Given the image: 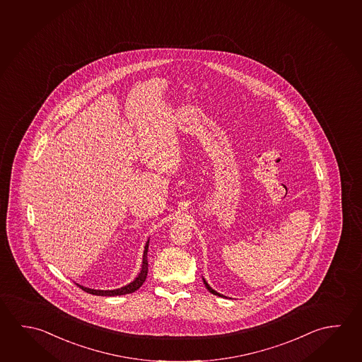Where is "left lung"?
Segmentation results:
<instances>
[{"label":"left lung","instance_id":"1","mask_svg":"<svg viewBox=\"0 0 362 362\" xmlns=\"http://www.w3.org/2000/svg\"><path fill=\"white\" fill-rule=\"evenodd\" d=\"M202 279L203 284H204V286H206V288H207V290H209V291L211 292V293H214V295H217V296H221V298H225V296H223V295H221V293H218V292L215 291V290H214V288H212V287H211V286H209V284H207V281L203 279V277Z\"/></svg>","mask_w":362,"mask_h":362}]
</instances>
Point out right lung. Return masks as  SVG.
I'll return each mask as SVG.
<instances>
[{
	"label": "right lung",
	"mask_w": 362,
	"mask_h": 362,
	"mask_svg": "<svg viewBox=\"0 0 362 362\" xmlns=\"http://www.w3.org/2000/svg\"><path fill=\"white\" fill-rule=\"evenodd\" d=\"M148 243L150 239H147L145 247H144V255H142V264H141V271L137 277L129 282L128 285L123 286L121 288H115V290H94V288H89L85 286L78 285L80 288H83V291L89 292L91 295H96V296H121V295H126V293H132V292L137 291L140 288L142 284L145 282L147 277V271H148V262H147V252H148Z\"/></svg>",
	"instance_id": "obj_1"
}]
</instances>
